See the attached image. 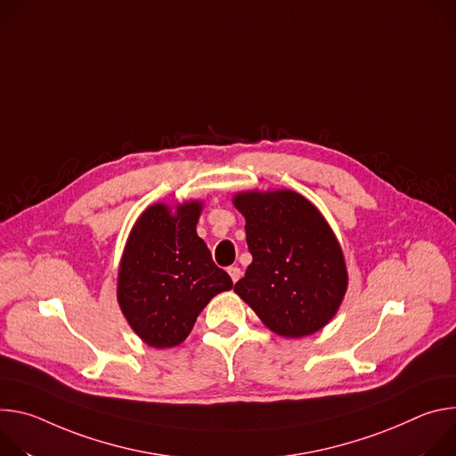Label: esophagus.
<instances>
[{
	"label": "esophagus",
	"instance_id": "1",
	"mask_svg": "<svg viewBox=\"0 0 456 456\" xmlns=\"http://www.w3.org/2000/svg\"><path fill=\"white\" fill-rule=\"evenodd\" d=\"M228 273H230V277H232L233 282H237V281L240 279V275H242V272H240L239 266H230V268H228Z\"/></svg>",
	"mask_w": 456,
	"mask_h": 456
}]
</instances>
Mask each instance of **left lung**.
<instances>
[{
    "label": "left lung",
    "instance_id": "1",
    "mask_svg": "<svg viewBox=\"0 0 456 456\" xmlns=\"http://www.w3.org/2000/svg\"><path fill=\"white\" fill-rule=\"evenodd\" d=\"M251 265L235 291L275 333L306 337L337 314L347 286L342 249L319 210L291 191L233 197Z\"/></svg>",
    "mask_w": 456,
    "mask_h": 456
}]
</instances>
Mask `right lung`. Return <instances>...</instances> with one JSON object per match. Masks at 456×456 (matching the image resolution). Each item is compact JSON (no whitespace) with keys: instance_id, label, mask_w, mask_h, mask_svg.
<instances>
[{"instance_id":"1","label":"right lung","mask_w":456,"mask_h":456,"mask_svg":"<svg viewBox=\"0 0 456 456\" xmlns=\"http://www.w3.org/2000/svg\"><path fill=\"white\" fill-rule=\"evenodd\" d=\"M200 202L150 207L137 219L119 268L118 300L132 330L154 347H174L210 298L232 289L195 224Z\"/></svg>"}]
</instances>
